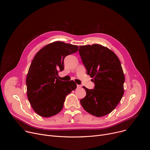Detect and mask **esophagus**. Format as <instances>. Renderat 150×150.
<instances>
[{"label":"esophagus","instance_id":"34e87169","mask_svg":"<svg viewBox=\"0 0 150 150\" xmlns=\"http://www.w3.org/2000/svg\"><path fill=\"white\" fill-rule=\"evenodd\" d=\"M81 85H77V88H81Z\"/></svg>","mask_w":150,"mask_h":150}]
</instances>
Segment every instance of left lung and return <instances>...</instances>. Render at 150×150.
I'll return each instance as SVG.
<instances>
[{
    "mask_svg": "<svg viewBox=\"0 0 150 150\" xmlns=\"http://www.w3.org/2000/svg\"><path fill=\"white\" fill-rule=\"evenodd\" d=\"M79 53L95 87L80 100L83 109L101 117L112 112L120 101L123 93L125 75L116 54L105 47L94 44L80 46Z\"/></svg>",
    "mask_w": 150,
    "mask_h": 150,
    "instance_id": "1",
    "label": "left lung"
}]
</instances>
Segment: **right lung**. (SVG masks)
<instances>
[{"label": "right lung", "mask_w": 150, "mask_h": 150, "mask_svg": "<svg viewBox=\"0 0 150 150\" xmlns=\"http://www.w3.org/2000/svg\"><path fill=\"white\" fill-rule=\"evenodd\" d=\"M78 50V46L55 41L40 50L34 56L26 79L27 97L35 112L49 117L59 113L68 94L76 88L74 81L59 79L64 69V59Z\"/></svg>", "instance_id": "right-lung-1"}]
</instances>
